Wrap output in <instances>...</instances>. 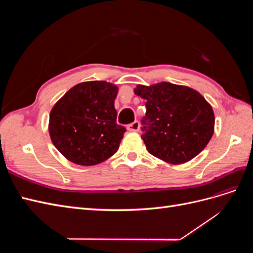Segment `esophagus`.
I'll return each mask as SVG.
<instances>
[{"label":"esophagus","instance_id":"obj_1","mask_svg":"<svg viewBox=\"0 0 253 253\" xmlns=\"http://www.w3.org/2000/svg\"><path fill=\"white\" fill-rule=\"evenodd\" d=\"M139 127H140L139 122L138 121H134L133 124L127 126V131H129V132H138L139 131Z\"/></svg>","mask_w":253,"mask_h":253}]
</instances>
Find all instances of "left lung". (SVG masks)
Listing matches in <instances>:
<instances>
[{"label":"left lung","instance_id":"left-lung-1","mask_svg":"<svg viewBox=\"0 0 253 253\" xmlns=\"http://www.w3.org/2000/svg\"><path fill=\"white\" fill-rule=\"evenodd\" d=\"M134 93L147 100L141 138L153 156L171 165L185 164L212 138L214 112L197 90L160 82L150 86L138 84Z\"/></svg>","mask_w":253,"mask_h":253}]
</instances>
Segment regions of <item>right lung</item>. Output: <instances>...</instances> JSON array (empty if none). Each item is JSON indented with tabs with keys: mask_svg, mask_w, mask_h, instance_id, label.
<instances>
[{
	"mask_svg": "<svg viewBox=\"0 0 253 253\" xmlns=\"http://www.w3.org/2000/svg\"><path fill=\"white\" fill-rule=\"evenodd\" d=\"M118 87L106 81L76 84L52 106L48 132L57 150L80 166H95L117 152L126 132L116 124Z\"/></svg>",
	"mask_w": 253,
	"mask_h": 253,
	"instance_id": "add662e5",
	"label": "right lung"
}]
</instances>
